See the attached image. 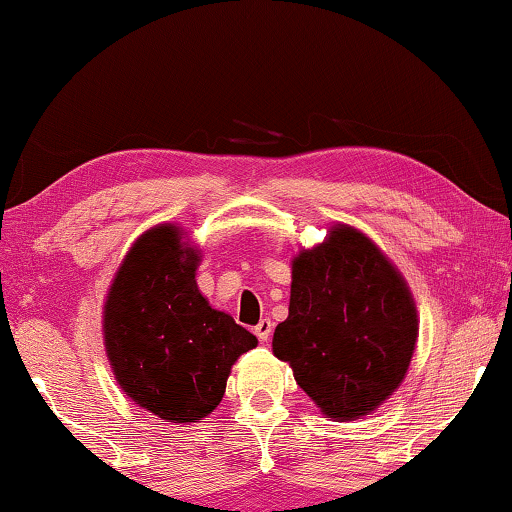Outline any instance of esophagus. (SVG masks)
<instances>
[{
	"label": "esophagus",
	"mask_w": 512,
	"mask_h": 512,
	"mask_svg": "<svg viewBox=\"0 0 512 512\" xmlns=\"http://www.w3.org/2000/svg\"><path fill=\"white\" fill-rule=\"evenodd\" d=\"M271 333H273V322L271 319H262V322H259L257 326H255V335L259 340H269L271 338Z\"/></svg>",
	"instance_id": "esophagus-1"
}]
</instances>
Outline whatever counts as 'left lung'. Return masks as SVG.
Listing matches in <instances>:
<instances>
[{
  "mask_svg": "<svg viewBox=\"0 0 512 512\" xmlns=\"http://www.w3.org/2000/svg\"><path fill=\"white\" fill-rule=\"evenodd\" d=\"M411 294L368 236L335 227L292 264L289 317L273 354L335 421L370 414L404 379L416 347Z\"/></svg>",
  "mask_w": 512,
  "mask_h": 512,
  "instance_id": "left-lung-1",
  "label": "left lung"
}]
</instances>
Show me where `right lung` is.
<instances>
[{"instance_id": "right-lung-1", "label": "right lung", "mask_w": 512, "mask_h": 512, "mask_svg": "<svg viewBox=\"0 0 512 512\" xmlns=\"http://www.w3.org/2000/svg\"><path fill=\"white\" fill-rule=\"evenodd\" d=\"M197 253L179 230L137 239L105 303V349L121 388L167 423H197L218 407L236 358L257 338L213 310L195 282Z\"/></svg>"}]
</instances>
